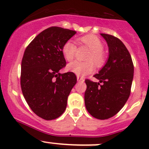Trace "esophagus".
<instances>
[{
    "instance_id": "esophagus-1",
    "label": "esophagus",
    "mask_w": 149,
    "mask_h": 149,
    "mask_svg": "<svg viewBox=\"0 0 149 149\" xmlns=\"http://www.w3.org/2000/svg\"><path fill=\"white\" fill-rule=\"evenodd\" d=\"M77 80H78V81H79V82H84V78L80 77V76H77Z\"/></svg>"
}]
</instances>
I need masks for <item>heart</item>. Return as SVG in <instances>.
Segmentation results:
<instances>
[{
    "label": "heart",
    "mask_w": 149,
    "mask_h": 149,
    "mask_svg": "<svg viewBox=\"0 0 149 149\" xmlns=\"http://www.w3.org/2000/svg\"><path fill=\"white\" fill-rule=\"evenodd\" d=\"M81 43L86 46L90 49V52L87 55L86 60V62L75 61L67 66V70L74 73L78 76H86L90 74L94 70V65L100 66L103 63L104 56L102 52L103 43L96 36L89 34L84 36L79 39ZM76 43L73 40H68L64 43L62 47V52L66 61H70L74 59L76 52Z\"/></svg>",
    "instance_id": "b5f03b06"
}]
</instances>
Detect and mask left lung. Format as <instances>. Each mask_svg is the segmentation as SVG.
<instances>
[{"label": "left lung", "mask_w": 149, "mask_h": 149, "mask_svg": "<svg viewBox=\"0 0 149 149\" xmlns=\"http://www.w3.org/2000/svg\"><path fill=\"white\" fill-rule=\"evenodd\" d=\"M101 36L107 43L109 57L105 65L94 76L100 81H85L87 88L84 101L91 116L106 120L116 115L128 100L134 67L131 56L121 40L109 34Z\"/></svg>", "instance_id": "obj_1"}]
</instances>
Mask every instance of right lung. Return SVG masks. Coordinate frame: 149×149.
I'll list each match as a JSON object with an SVG mask.
<instances>
[{"mask_svg": "<svg viewBox=\"0 0 149 149\" xmlns=\"http://www.w3.org/2000/svg\"><path fill=\"white\" fill-rule=\"evenodd\" d=\"M76 31L51 26L38 34L24 51L21 87L31 110L46 120L59 118L66 109L68 97L77 82L72 72L61 73L65 66L64 43Z\"/></svg>", "mask_w": 149, "mask_h": 149, "instance_id": "add662e5", "label": "right lung"}]
</instances>
